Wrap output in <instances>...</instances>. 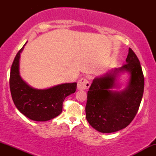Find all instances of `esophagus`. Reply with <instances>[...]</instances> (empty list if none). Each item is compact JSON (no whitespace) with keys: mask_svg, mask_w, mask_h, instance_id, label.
Listing matches in <instances>:
<instances>
[{"mask_svg":"<svg viewBox=\"0 0 156 156\" xmlns=\"http://www.w3.org/2000/svg\"><path fill=\"white\" fill-rule=\"evenodd\" d=\"M89 87H90V83L87 78H82L78 81V87H77L79 90H85V89H89Z\"/></svg>","mask_w":156,"mask_h":156,"instance_id":"34e87169","label":"esophagus"}]
</instances>
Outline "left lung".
<instances>
[{
    "mask_svg": "<svg viewBox=\"0 0 156 156\" xmlns=\"http://www.w3.org/2000/svg\"><path fill=\"white\" fill-rule=\"evenodd\" d=\"M123 73L129 76L126 87L120 91L114 90L119 88L117 78ZM144 87L140 62L129 48L126 64L93 80L87 93L85 108L88 122L103 133H113L126 128L139 110Z\"/></svg>",
    "mask_w": 156,
    "mask_h": 156,
    "instance_id": "obj_1",
    "label": "left lung"
}]
</instances>
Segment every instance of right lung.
<instances>
[{
    "instance_id": "add662e5",
    "label": "right lung",
    "mask_w": 156,
    "mask_h": 156,
    "mask_svg": "<svg viewBox=\"0 0 156 156\" xmlns=\"http://www.w3.org/2000/svg\"><path fill=\"white\" fill-rule=\"evenodd\" d=\"M24 46L17 53L11 68L9 86L12 100L16 108L28 119L48 121L62 113L64 99L76 92L77 83H62L44 89L28 85L20 74V58Z\"/></svg>"
}]
</instances>
